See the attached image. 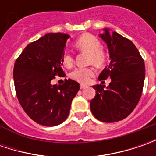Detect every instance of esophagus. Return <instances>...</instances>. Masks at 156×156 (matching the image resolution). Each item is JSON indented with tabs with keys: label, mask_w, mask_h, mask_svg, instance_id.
<instances>
[{
	"label": "esophagus",
	"mask_w": 156,
	"mask_h": 156,
	"mask_svg": "<svg viewBox=\"0 0 156 156\" xmlns=\"http://www.w3.org/2000/svg\"><path fill=\"white\" fill-rule=\"evenodd\" d=\"M87 87V85H84V84H81V86H80L81 89H84V88H86Z\"/></svg>",
	"instance_id": "obj_1"
}]
</instances>
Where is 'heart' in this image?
Wrapping results in <instances>:
<instances>
[{"label": "heart", "instance_id": "b5f03b06", "mask_svg": "<svg viewBox=\"0 0 156 156\" xmlns=\"http://www.w3.org/2000/svg\"><path fill=\"white\" fill-rule=\"evenodd\" d=\"M75 48L81 52L87 53L88 63H93L95 66L101 67L107 61V53L101 48V42L94 35L91 34H84L75 41ZM63 65L70 68L74 63V57L69 52H65L62 56ZM94 75L93 68H76L74 69L70 77L75 81L81 83H87L90 78Z\"/></svg>", "mask_w": 156, "mask_h": 156}]
</instances>
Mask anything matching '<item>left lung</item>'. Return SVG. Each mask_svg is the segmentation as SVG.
<instances>
[{"mask_svg":"<svg viewBox=\"0 0 156 156\" xmlns=\"http://www.w3.org/2000/svg\"><path fill=\"white\" fill-rule=\"evenodd\" d=\"M100 37L108 46L110 63L99 75V81L110 77L109 86L94 85L95 96L90 101L91 112L97 120L115 122L129 116L141 96L145 64L135 44L116 32L104 28Z\"/></svg>","mask_w":156,"mask_h":156,"instance_id":"obj_1","label":"left lung"}]
</instances>
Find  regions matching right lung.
Segmentation results:
<instances>
[{"label":"right lung","mask_w":156,"mask_h":156,"mask_svg":"<svg viewBox=\"0 0 156 156\" xmlns=\"http://www.w3.org/2000/svg\"><path fill=\"white\" fill-rule=\"evenodd\" d=\"M69 34L49 33L29 43L16 59L14 82L18 101L28 116L42 126L62 123L80 84L71 79L52 85L55 75L64 76L62 66Z\"/></svg>","instance_id":"1"}]
</instances>
